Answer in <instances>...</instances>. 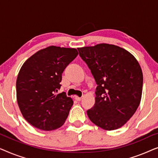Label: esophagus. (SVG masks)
Instances as JSON below:
<instances>
[{
	"mask_svg": "<svg viewBox=\"0 0 158 158\" xmlns=\"http://www.w3.org/2000/svg\"><path fill=\"white\" fill-rule=\"evenodd\" d=\"M75 99L76 101H81V100H82V98H81V97H77V96H75Z\"/></svg>",
	"mask_w": 158,
	"mask_h": 158,
	"instance_id": "esophagus-1",
	"label": "esophagus"
}]
</instances>
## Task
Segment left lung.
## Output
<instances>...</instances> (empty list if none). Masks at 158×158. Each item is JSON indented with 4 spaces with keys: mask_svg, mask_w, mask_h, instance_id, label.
<instances>
[{
    "mask_svg": "<svg viewBox=\"0 0 158 158\" xmlns=\"http://www.w3.org/2000/svg\"><path fill=\"white\" fill-rule=\"evenodd\" d=\"M97 84L90 120L106 130L120 128L134 115L142 97L143 75L134 56L108 44L77 48Z\"/></svg>",
    "mask_w": 158,
    "mask_h": 158,
    "instance_id": "obj_1",
    "label": "left lung"
}]
</instances>
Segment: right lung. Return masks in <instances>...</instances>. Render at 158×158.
<instances>
[{
  "label": "right lung",
  "mask_w": 158,
  "mask_h": 158,
  "mask_svg": "<svg viewBox=\"0 0 158 158\" xmlns=\"http://www.w3.org/2000/svg\"><path fill=\"white\" fill-rule=\"evenodd\" d=\"M78 55L74 48L51 46L38 51L21 67L16 80L17 102L26 120L36 128H59L73 105L60 88L62 73Z\"/></svg>",
  "instance_id": "obj_1"
}]
</instances>
